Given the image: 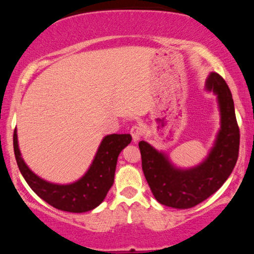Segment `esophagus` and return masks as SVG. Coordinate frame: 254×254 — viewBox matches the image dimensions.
<instances>
[{
	"mask_svg": "<svg viewBox=\"0 0 254 254\" xmlns=\"http://www.w3.org/2000/svg\"><path fill=\"white\" fill-rule=\"evenodd\" d=\"M131 135H132V139H133V142H137L141 139V136H142V128H141L139 126H134L132 127L131 128Z\"/></svg>",
	"mask_w": 254,
	"mask_h": 254,
	"instance_id": "obj_1",
	"label": "esophagus"
}]
</instances>
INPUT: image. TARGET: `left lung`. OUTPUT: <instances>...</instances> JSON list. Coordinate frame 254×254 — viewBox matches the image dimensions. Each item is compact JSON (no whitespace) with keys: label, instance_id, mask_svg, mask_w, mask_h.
Instances as JSON below:
<instances>
[{"label":"left lung","instance_id":"8db88e82","mask_svg":"<svg viewBox=\"0 0 254 254\" xmlns=\"http://www.w3.org/2000/svg\"><path fill=\"white\" fill-rule=\"evenodd\" d=\"M205 89L216 96L220 128L203 161L183 168L147 141L139 142L142 170L149 187L154 198L168 207L187 209L207 199L230 177L238 160L240 131L229 86L216 72H209Z\"/></svg>","mask_w":254,"mask_h":254}]
</instances>
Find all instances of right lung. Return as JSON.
Returning <instances> with one entry per match:
<instances>
[{"label":"right lung","instance_id":"add662e5","mask_svg":"<svg viewBox=\"0 0 254 254\" xmlns=\"http://www.w3.org/2000/svg\"><path fill=\"white\" fill-rule=\"evenodd\" d=\"M130 134H109L103 137L91 166L76 182L55 184L39 177L29 168L20 152L16 128L13 148L16 163L25 182L36 194L55 208L70 213H85L96 208L114 183L120 152L130 144Z\"/></svg>","mask_w":254,"mask_h":254}]
</instances>
